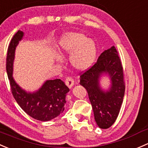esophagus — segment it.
<instances>
[{
    "label": "esophagus",
    "instance_id": "1",
    "mask_svg": "<svg viewBox=\"0 0 148 148\" xmlns=\"http://www.w3.org/2000/svg\"><path fill=\"white\" fill-rule=\"evenodd\" d=\"M65 84H66V86H68L69 88H71L74 85L73 79L71 77H67L66 79H65Z\"/></svg>",
    "mask_w": 148,
    "mask_h": 148
}]
</instances>
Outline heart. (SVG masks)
Masks as SVG:
<instances>
[{
  "label": "heart",
  "mask_w": 148,
  "mask_h": 148,
  "mask_svg": "<svg viewBox=\"0 0 148 148\" xmlns=\"http://www.w3.org/2000/svg\"><path fill=\"white\" fill-rule=\"evenodd\" d=\"M58 49L62 55H69V62L76 70L84 71L90 68L97 55V47L94 41L79 32H67L58 42ZM58 62H62V57L56 55Z\"/></svg>",
  "instance_id": "heart-1"
}]
</instances>
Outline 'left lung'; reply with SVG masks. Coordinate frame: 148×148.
<instances>
[{
  "instance_id": "obj_1",
  "label": "left lung",
  "mask_w": 148,
  "mask_h": 148,
  "mask_svg": "<svg viewBox=\"0 0 148 148\" xmlns=\"http://www.w3.org/2000/svg\"><path fill=\"white\" fill-rule=\"evenodd\" d=\"M108 74L111 86L103 91L100 77ZM80 84L86 89L93 111L95 121L101 129H108L116 121L124 96L123 68L114 46L103 51L91 68L80 76Z\"/></svg>"
}]
</instances>
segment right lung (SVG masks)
<instances>
[{
	"mask_svg": "<svg viewBox=\"0 0 148 148\" xmlns=\"http://www.w3.org/2000/svg\"><path fill=\"white\" fill-rule=\"evenodd\" d=\"M24 36L18 30L8 45L6 57V71L11 92L20 107L36 120L47 122L59 116L65 109V97L69 88L60 79L47 80L36 91L30 93L21 88L13 77L14 61L17 45Z\"/></svg>",
	"mask_w": 148,
	"mask_h": 148,
	"instance_id": "obj_1",
	"label": "right lung"
}]
</instances>
